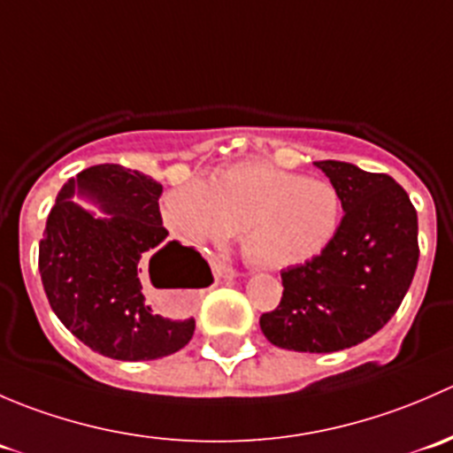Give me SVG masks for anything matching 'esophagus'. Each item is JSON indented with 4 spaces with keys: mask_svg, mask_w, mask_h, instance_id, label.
Wrapping results in <instances>:
<instances>
[{
    "mask_svg": "<svg viewBox=\"0 0 453 453\" xmlns=\"http://www.w3.org/2000/svg\"><path fill=\"white\" fill-rule=\"evenodd\" d=\"M217 273H219V276H223V278H236V276H239V272H236V269L226 267V265H223V267H219Z\"/></svg>",
    "mask_w": 453,
    "mask_h": 453,
    "instance_id": "obj_1",
    "label": "esophagus"
}]
</instances>
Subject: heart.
<instances>
[{"label": "heart", "mask_w": 453, "mask_h": 453, "mask_svg": "<svg viewBox=\"0 0 453 453\" xmlns=\"http://www.w3.org/2000/svg\"><path fill=\"white\" fill-rule=\"evenodd\" d=\"M168 230L190 245L230 243L243 230V250L258 267L309 263L340 230L335 186L269 162H239L210 184L190 180L159 203Z\"/></svg>", "instance_id": "1"}]
</instances>
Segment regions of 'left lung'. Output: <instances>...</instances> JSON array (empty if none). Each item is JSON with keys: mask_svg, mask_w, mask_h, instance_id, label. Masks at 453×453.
Returning <instances> with one entry per match:
<instances>
[{"mask_svg": "<svg viewBox=\"0 0 453 453\" xmlns=\"http://www.w3.org/2000/svg\"><path fill=\"white\" fill-rule=\"evenodd\" d=\"M315 166L340 193L344 217L322 254L280 273V304L260 315V331L280 349L335 353L372 337L403 303L418 263V219L386 173L335 159Z\"/></svg>", "mask_w": 453, "mask_h": 453, "instance_id": "left-lung-1", "label": "left lung"}]
</instances>
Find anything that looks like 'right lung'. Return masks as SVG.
Segmentation results:
<instances>
[{"label":"right lung","mask_w":453,"mask_h":453,"mask_svg":"<svg viewBox=\"0 0 453 453\" xmlns=\"http://www.w3.org/2000/svg\"><path fill=\"white\" fill-rule=\"evenodd\" d=\"M94 198L107 218L71 201ZM162 184L120 164L89 166L58 193L39 243V273L57 318L96 353L122 362H149L177 353L195 333V318L171 319L144 298L150 280L166 273L164 289H199L212 272L195 248L166 241L159 214Z\"/></svg>","instance_id":"obj_1"}]
</instances>
